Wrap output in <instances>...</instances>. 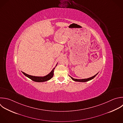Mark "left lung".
<instances>
[{
  "mask_svg": "<svg viewBox=\"0 0 123 123\" xmlns=\"http://www.w3.org/2000/svg\"><path fill=\"white\" fill-rule=\"evenodd\" d=\"M98 73L97 74H96L95 75L91 77H89V78H86V79H75V78H73L72 77L70 76V77L72 78V79L74 81H76V82H87V81H88L89 80H91L92 79H93L98 74Z\"/></svg>",
  "mask_w": 123,
  "mask_h": 123,
  "instance_id": "left-lung-1",
  "label": "left lung"
}]
</instances>
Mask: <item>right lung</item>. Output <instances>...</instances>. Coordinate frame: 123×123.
<instances>
[{"mask_svg":"<svg viewBox=\"0 0 123 123\" xmlns=\"http://www.w3.org/2000/svg\"><path fill=\"white\" fill-rule=\"evenodd\" d=\"M58 63H57L56 66H57ZM56 67H55V68H54L47 75L44 76H33V75H29L28 74H25V73L22 72L23 73V74H24L25 75L26 77H28L29 78H30V79H31L32 80L35 81V82H45V81H47L49 80H50L51 78H52V77L54 75V70L55 69Z\"/></svg>","mask_w":123,"mask_h":123,"instance_id":"add662e5","label":"right lung"}]
</instances>
